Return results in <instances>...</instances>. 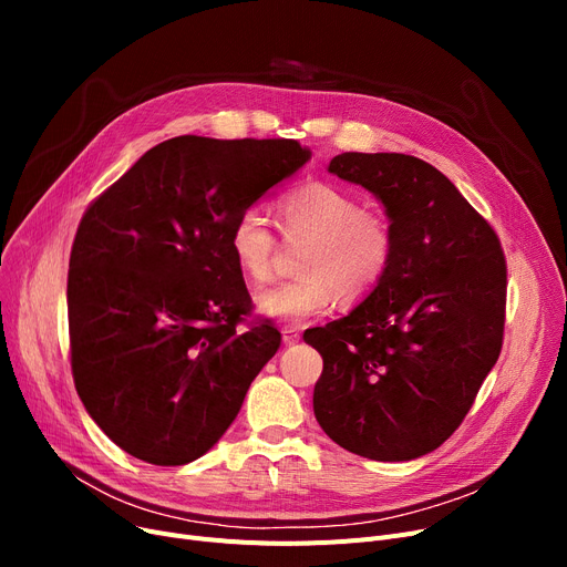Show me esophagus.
<instances>
[{"instance_id": "34e87169", "label": "esophagus", "mask_w": 567, "mask_h": 567, "mask_svg": "<svg viewBox=\"0 0 567 567\" xmlns=\"http://www.w3.org/2000/svg\"><path fill=\"white\" fill-rule=\"evenodd\" d=\"M299 340H301V333L296 331L293 326H285V329H282V342L291 347V344H296Z\"/></svg>"}]
</instances>
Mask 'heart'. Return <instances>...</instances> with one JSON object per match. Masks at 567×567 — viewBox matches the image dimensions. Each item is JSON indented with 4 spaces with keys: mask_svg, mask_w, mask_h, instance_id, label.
Here are the masks:
<instances>
[{
    "mask_svg": "<svg viewBox=\"0 0 567 567\" xmlns=\"http://www.w3.org/2000/svg\"><path fill=\"white\" fill-rule=\"evenodd\" d=\"M276 208L287 241H308L299 259L303 276L264 289L257 296L259 315L303 323L329 312L338 291L347 301H359L389 274L395 229L349 190L310 182L287 190ZM227 244L246 278H271L276 236L259 208H244L234 218Z\"/></svg>",
    "mask_w": 567,
    "mask_h": 567,
    "instance_id": "1",
    "label": "heart"
}]
</instances>
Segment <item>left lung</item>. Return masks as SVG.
I'll return each instance as SVG.
<instances>
[{
	"label": "left lung",
	"mask_w": 567,
	"mask_h": 567,
	"mask_svg": "<svg viewBox=\"0 0 567 567\" xmlns=\"http://www.w3.org/2000/svg\"><path fill=\"white\" fill-rule=\"evenodd\" d=\"M329 172L383 204L395 255L361 306L306 331L323 359L315 415L353 455L409 462L460 427L498 359L505 257L489 223L421 158L347 152Z\"/></svg>",
	"instance_id": "8db88e82"
}]
</instances>
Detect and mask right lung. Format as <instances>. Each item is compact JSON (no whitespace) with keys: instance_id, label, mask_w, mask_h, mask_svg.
Returning <instances> with one entry per match:
<instances>
[{"instance_id":"obj_1","label":"right lung","mask_w":567,"mask_h":567,"mask_svg":"<svg viewBox=\"0 0 567 567\" xmlns=\"http://www.w3.org/2000/svg\"><path fill=\"white\" fill-rule=\"evenodd\" d=\"M310 161L296 140L161 142L86 208L69 261L71 368L94 423L128 455L182 466L234 423L280 333L227 234Z\"/></svg>"}]
</instances>
